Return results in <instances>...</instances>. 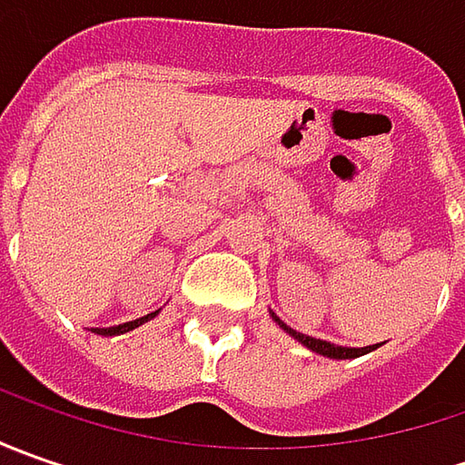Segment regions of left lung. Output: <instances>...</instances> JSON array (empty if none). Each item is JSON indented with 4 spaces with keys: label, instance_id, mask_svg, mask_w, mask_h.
Masks as SVG:
<instances>
[{
    "label": "left lung",
    "instance_id": "1",
    "mask_svg": "<svg viewBox=\"0 0 465 465\" xmlns=\"http://www.w3.org/2000/svg\"><path fill=\"white\" fill-rule=\"evenodd\" d=\"M272 318H274V323H277L279 329L287 331L292 339H297L302 347H308L315 354H323V357H331V360H354V357H362L367 351H372V349H378L381 344H370V347H339V344H331V341H323V339H312V336H305V333H300V331L290 329L284 321H279L277 312H272Z\"/></svg>",
    "mask_w": 465,
    "mask_h": 465
}]
</instances>
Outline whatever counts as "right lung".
Returning <instances> with one entry per match:
<instances>
[{"instance_id":"add662e5","label":"right lung","mask_w":465,"mask_h":465,"mask_svg":"<svg viewBox=\"0 0 465 465\" xmlns=\"http://www.w3.org/2000/svg\"><path fill=\"white\" fill-rule=\"evenodd\" d=\"M160 311L147 312V315H142V318H136V321H129V323H118V326H108V329H93V333H100V336H118V333H126V331H134L139 329L142 323H147V321H153L154 315Z\"/></svg>"}]
</instances>
